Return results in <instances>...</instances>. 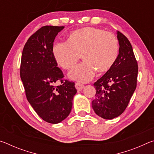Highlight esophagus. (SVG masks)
Returning <instances> with one entry per match:
<instances>
[{
	"instance_id": "esophagus-1",
	"label": "esophagus",
	"mask_w": 154,
	"mask_h": 154,
	"mask_svg": "<svg viewBox=\"0 0 154 154\" xmlns=\"http://www.w3.org/2000/svg\"><path fill=\"white\" fill-rule=\"evenodd\" d=\"M84 85L80 83H75V88H76L77 91H82L83 88H84Z\"/></svg>"
}]
</instances>
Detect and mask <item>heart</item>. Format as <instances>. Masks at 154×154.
Here are the masks:
<instances>
[{
    "label": "heart",
    "mask_w": 154,
    "mask_h": 154,
    "mask_svg": "<svg viewBox=\"0 0 154 154\" xmlns=\"http://www.w3.org/2000/svg\"><path fill=\"white\" fill-rule=\"evenodd\" d=\"M52 54L58 64L64 69L75 66L82 56L83 61L69 72L72 80L88 82L96 71L107 72L119 54V43L112 33L94 27H85L70 33L67 42L54 44Z\"/></svg>",
    "instance_id": "b5f03b06"
}]
</instances>
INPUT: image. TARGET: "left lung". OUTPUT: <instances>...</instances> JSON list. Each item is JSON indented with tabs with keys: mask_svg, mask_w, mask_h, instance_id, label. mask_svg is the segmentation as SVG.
Masks as SVG:
<instances>
[{
	"mask_svg": "<svg viewBox=\"0 0 154 154\" xmlns=\"http://www.w3.org/2000/svg\"><path fill=\"white\" fill-rule=\"evenodd\" d=\"M119 54L110 70L94 83L95 98L92 106L96 115L112 119L123 113L137 87L138 65L128 39L117 31Z\"/></svg>",
	"mask_w": 154,
	"mask_h": 154,
	"instance_id": "8db88e82",
	"label": "left lung"
}]
</instances>
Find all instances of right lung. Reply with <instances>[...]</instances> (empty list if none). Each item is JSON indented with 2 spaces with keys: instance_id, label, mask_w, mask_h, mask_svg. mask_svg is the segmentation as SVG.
I'll list each match as a JSON object with an SVG mask.
<instances>
[{
  "instance_id": "right-lung-1",
  "label": "right lung",
  "mask_w": 154,
  "mask_h": 154,
  "mask_svg": "<svg viewBox=\"0 0 154 154\" xmlns=\"http://www.w3.org/2000/svg\"><path fill=\"white\" fill-rule=\"evenodd\" d=\"M64 26H45L28 38L23 49L20 77L27 100L44 121L58 124L71 111L75 83L62 80L63 73L52 54L54 41ZM60 80L61 85L55 86Z\"/></svg>"
}]
</instances>
